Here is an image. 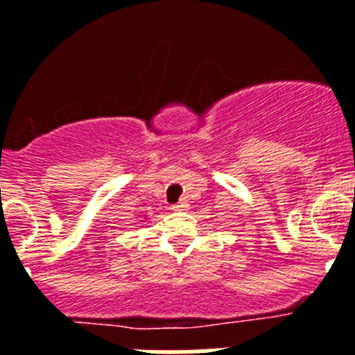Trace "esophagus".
<instances>
[{"label": "esophagus", "instance_id": "1", "mask_svg": "<svg viewBox=\"0 0 355 355\" xmlns=\"http://www.w3.org/2000/svg\"><path fill=\"white\" fill-rule=\"evenodd\" d=\"M187 207H189V205H187L186 202H178V203H175V205H171V211L182 212V211H187Z\"/></svg>", "mask_w": 355, "mask_h": 355}]
</instances>
